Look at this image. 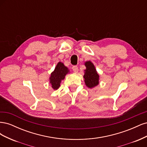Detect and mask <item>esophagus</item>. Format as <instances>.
<instances>
[{"label": "esophagus", "instance_id": "1", "mask_svg": "<svg viewBox=\"0 0 147 147\" xmlns=\"http://www.w3.org/2000/svg\"><path fill=\"white\" fill-rule=\"evenodd\" d=\"M72 69H73V71L75 73H77L78 72V67L76 66V65L73 66Z\"/></svg>", "mask_w": 147, "mask_h": 147}]
</instances>
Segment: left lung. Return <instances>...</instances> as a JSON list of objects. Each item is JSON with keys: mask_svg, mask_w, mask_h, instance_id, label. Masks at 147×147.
Returning <instances> with one entry per match:
<instances>
[{"mask_svg": "<svg viewBox=\"0 0 147 147\" xmlns=\"http://www.w3.org/2000/svg\"><path fill=\"white\" fill-rule=\"evenodd\" d=\"M86 69L84 70V82L88 88H93L97 86L99 83V75L91 61H88L84 63Z\"/></svg>", "mask_w": 147, "mask_h": 147, "instance_id": "8db88e82", "label": "left lung"}]
</instances>
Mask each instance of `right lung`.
<instances>
[{
  "instance_id": "1",
  "label": "right lung",
  "mask_w": 147,
  "mask_h": 147,
  "mask_svg": "<svg viewBox=\"0 0 147 147\" xmlns=\"http://www.w3.org/2000/svg\"><path fill=\"white\" fill-rule=\"evenodd\" d=\"M69 73V69L62 62H59L57 64L55 70L51 73L49 78L51 86L53 90H57L59 88L61 81L63 80L65 75Z\"/></svg>"
}]
</instances>
